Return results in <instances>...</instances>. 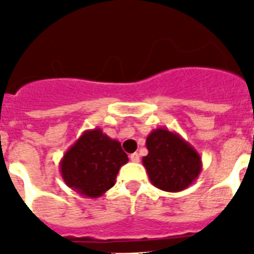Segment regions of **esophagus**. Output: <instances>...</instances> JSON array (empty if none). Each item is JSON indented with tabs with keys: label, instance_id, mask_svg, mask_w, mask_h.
<instances>
[{
	"label": "esophagus",
	"instance_id": "1",
	"mask_svg": "<svg viewBox=\"0 0 254 254\" xmlns=\"http://www.w3.org/2000/svg\"><path fill=\"white\" fill-rule=\"evenodd\" d=\"M129 158H130L131 162H134V163L139 162V155H138V153H133V154H130V157H129Z\"/></svg>",
	"mask_w": 254,
	"mask_h": 254
}]
</instances>
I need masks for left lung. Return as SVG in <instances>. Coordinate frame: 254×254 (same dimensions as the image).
Wrapping results in <instances>:
<instances>
[{
	"label": "left lung",
	"instance_id": "obj_1",
	"mask_svg": "<svg viewBox=\"0 0 254 254\" xmlns=\"http://www.w3.org/2000/svg\"><path fill=\"white\" fill-rule=\"evenodd\" d=\"M146 147L149 153L142 158V163L157 189L178 192L199 177L200 155L175 131L166 127L154 129L147 135Z\"/></svg>",
	"mask_w": 254,
	"mask_h": 254
}]
</instances>
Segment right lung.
I'll return each instance as SVG.
<instances>
[{
  "label": "right lung",
  "mask_w": 254,
  "mask_h": 254,
  "mask_svg": "<svg viewBox=\"0 0 254 254\" xmlns=\"http://www.w3.org/2000/svg\"><path fill=\"white\" fill-rule=\"evenodd\" d=\"M127 161L121 143L95 127L85 130L65 151L59 167L69 189L95 199L115 186L119 170Z\"/></svg>",
  "instance_id": "add662e5"
}]
</instances>
